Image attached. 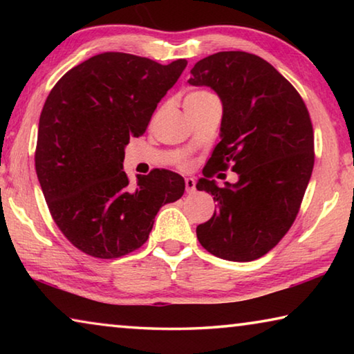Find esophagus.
I'll list each match as a JSON object with an SVG mask.
<instances>
[{"label":"esophagus","instance_id":"esophagus-1","mask_svg":"<svg viewBox=\"0 0 354 354\" xmlns=\"http://www.w3.org/2000/svg\"><path fill=\"white\" fill-rule=\"evenodd\" d=\"M195 179L185 178V192H187V194H195Z\"/></svg>","mask_w":354,"mask_h":354}]
</instances>
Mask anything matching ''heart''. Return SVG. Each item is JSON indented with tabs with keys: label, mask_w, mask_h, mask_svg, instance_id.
Here are the masks:
<instances>
[{
	"label": "heart",
	"mask_w": 354,
	"mask_h": 354,
	"mask_svg": "<svg viewBox=\"0 0 354 354\" xmlns=\"http://www.w3.org/2000/svg\"><path fill=\"white\" fill-rule=\"evenodd\" d=\"M215 100L214 95L207 91H203V88H196V91H192L187 93V97L184 100V106L185 107H192V106H198L206 103V101Z\"/></svg>",
	"instance_id": "1"
}]
</instances>
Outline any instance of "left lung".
I'll return each mask as SVG.
<instances>
[{
	"label": "left lung",
	"instance_id": "left-lung-1",
	"mask_svg": "<svg viewBox=\"0 0 354 354\" xmlns=\"http://www.w3.org/2000/svg\"><path fill=\"white\" fill-rule=\"evenodd\" d=\"M192 86H207L223 104L220 137L196 189L218 209L196 226L203 248L226 261L268 253L297 218L314 169V131L295 87L262 57L220 51L195 64ZM231 168L236 185L210 178Z\"/></svg>",
	"mask_w": 354,
	"mask_h": 354
}]
</instances>
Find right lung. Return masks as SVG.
I'll use <instances>...</instances> for the list:
<instances>
[{
	"instance_id": "add662e5",
	"label": "right lung",
	"mask_w": 354,
	"mask_h": 354,
	"mask_svg": "<svg viewBox=\"0 0 354 354\" xmlns=\"http://www.w3.org/2000/svg\"><path fill=\"white\" fill-rule=\"evenodd\" d=\"M185 65L101 53L68 70L48 95L35 171L53 220L82 253L115 259L140 248L159 209L183 196L184 178L164 169L131 185L123 159Z\"/></svg>"
}]
</instances>
